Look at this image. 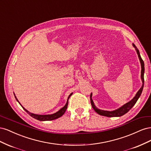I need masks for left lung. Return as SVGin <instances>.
<instances>
[{
  "mask_svg": "<svg viewBox=\"0 0 151 151\" xmlns=\"http://www.w3.org/2000/svg\"><path fill=\"white\" fill-rule=\"evenodd\" d=\"M132 45H133V47L135 48V50L137 52V55H138V57H139V60H140V65H141V79H142V86L140 89L138 91V92L136 93L134 98L132 99L131 101L125 104H123L122 106H121L119 108H118V109H115V110H113V111H106V110H103V109H98L94 105V103L93 99H92V93H91V95H90V99H91V105H92V107L94 109V111L100 115L107 116V117H118V116H121L123 115H125V113H127L132 107L134 106L135 104L136 103V102L137 101L138 99L139 98L140 96L141 95L142 92L143 88H144V70H145L144 63V61L142 60V58L140 57V53H139L138 48L136 47V46L134 43L132 44Z\"/></svg>",
  "mask_w": 151,
  "mask_h": 151,
  "instance_id": "8db88e82",
  "label": "left lung"
}]
</instances>
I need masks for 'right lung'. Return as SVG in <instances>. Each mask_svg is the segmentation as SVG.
<instances>
[{
  "label": "right lung",
  "instance_id": "obj_1",
  "mask_svg": "<svg viewBox=\"0 0 151 151\" xmlns=\"http://www.w3.org/2000/svg\"><path fill=\"white\" fill-rule=\"evenodd\" d=\"M72 94H73V93H70V95L68 96V99H67V103H66V104H65V105L64 106H63V108H62L60 109H59V110H58L57 112L55 113H53V114H51V115H37V114L32 113L28 111V110H27V109H26L23 106H22V105L21 104V103L19 102V101H18V99H17V98L16 97V96H15V98H16V100H17V101L21 104V106L22 108H23V109H24V110H25L27 113H28L31 116H32L33 118H35V119H36V120H40V121H50V120H55V119H57V118H60V116H62L63 115V114H64V113L65 112L66 109H67V108L68 99H69V98L71 96V95H72Z\"/></svg>",
  "mask_w": 151,
  "mask_h": 151
}]
</instances>
